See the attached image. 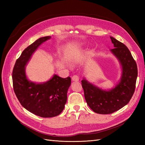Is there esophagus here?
Listing matches in <instances>:
<instances>
[{
    "mask_svg": "<svg viewBox=\"0 0 145 145\" xmlns=\"http://www.w3.org/2000/svg\"><path fill=\"white\" fill-rule=\"evenodd\" d=\"M72 80L73 81H75V82L78 81V80H79V77H78V76L77 75H74L72 77Z\"/></svg>",
    "mask_w": 145,
    "mask_h": 145,
    "instance_id": "obj_1",
    "label": "esophagus"
}]
</instances>
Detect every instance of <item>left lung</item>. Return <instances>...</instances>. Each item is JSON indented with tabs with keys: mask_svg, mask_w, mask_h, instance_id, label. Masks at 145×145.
Masks as SVG:
<instances>
[{
	"mask_svg": "<svg viewBox=\"0 0 145 145\" xmlns=\"http://www.w3.org/2000/svg\"><path fill=\"white\" fill-rule=\"evenodd\" d=\"M110 38L114 47L110 51L121 68L119 81L111 89L105 90L85 78L82 80L88 105L94 112L100 114L113 113L128 104L134 94L137 78V64L128 48L115 38Z\"/></svg>",
	"mask_w": 145,
	"mask_h": 145,
	"instance_id": "obj_1",
	"label": "left lung"
}]
</instances>
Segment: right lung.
Returning a JSON list of instances; mask_svg holds the SVG:
<instances>
[{"label":"right lung","instance_id":"right-lung-1","mask_svg":"<svg viewBox=\"0 0 145 145\" xmlns=\"http://www.w3.org/2000/svg\"><path fill=\"white\" fill-rule=\"evenodd\" d=\"M51 36L39 38L22 52L12 71L14 93L20 104L28 111L41 117H53L62 112L67 101L71 78L54 74L49 80L36 83L29 80L25 67L38 47Z\"/></svg>","mask_w":145,"mask_h":145}]
</instances>
